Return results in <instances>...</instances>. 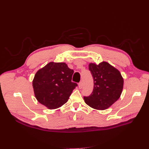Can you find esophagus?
<instances>
[{"label": "esophagus", "instance_id": "esophagus-1", "mask_svg": "<svg viewBox=\"0 0 149 149\" xmlns=\"http://www.w3.org/2000/svg\"><path fill=\"white\" fill-rule=\"evenodd\" d=\"M79 87L80 89H81L83 88V82L82 81H80L79 84Z\"/></svg>", "mask_w": 149, "mask_h": 149}]
</instances>
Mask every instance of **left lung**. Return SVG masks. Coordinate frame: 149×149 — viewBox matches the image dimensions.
I'll return each instance as SVG.
<instances>
[{
	"instance_id": "1",
	"label": "left lung",
	"mask_w": 149,
	"mask_h": 149,
	"mask_svg": "<svg viewBox=\"0 0 149 149\" xmlns=\"http://www.w3.org/2000/svg\"><path fill=\"white\" fill-rule=\"evenodd\" d=\"M93 79V92L84 97L85 103L93 109L105 110L119 99L123 89L124 80L119 70L106 61L89 64Z\"/></svg>"
}]
</instances>
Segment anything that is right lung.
I'll use <instances>...</instances> for the list:
<instances>
[{
    "label": "right lung",
    "mask_w": 149,
    "mask_h": 149,
    "mask_svg": "<svg viewBox=\"0 0 149 149\" xmlns=\"http://www.w3.org/2000/svg\"><path fill=\"white\" fill-rule=\"evenodd\" d=\"M73 74L74 70L66 63L51 61L38 70L33 80L37 101L49 109L65 104L77 86L71 81Z\"/></svg>",
    "instance_id": "1"
}]
</instances>
